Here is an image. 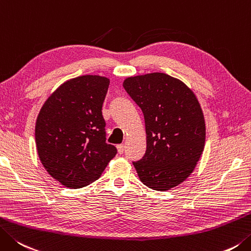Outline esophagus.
<instances>
[{
	"label": "esophagus",
	"instance_id": "1",
	"mask_svg": "<svg viewBox=\"0 0 251 251\" xmlns=\"http://www.w3.org/2000/svg\"><path fill=\"white\" fill-rule=\"evenodd\" d=\"M117 150H118V153L122 154V153H124V151H125V145L124 144L117 145Z\"/></svg>",
	"mask_w": 251,
	"mask_h": 251
}]
</instances>
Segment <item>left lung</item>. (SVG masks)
<instances>
[{
  "instance_id": "8db88e82",
  "label": "left lung",
  "mask_w": 251,
  "mask_h": 251,
  "mask_svg": "<svg viewBox=\"0 0 251 251\" xmlns=\"http://www.w3.org/2000/svg\"><path fill=\"white\" fill-rule=\"evenodd\" d=\"M124 87L144 115L146 152L133 162L140 180L167 191L190 176L205 144V121L196 94L165 73L126 77Z\"/></svg>"
}]
</instances>
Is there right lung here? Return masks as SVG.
<instances>
[{
  "instance_id": "add662e5",
  "label": "right lung",
  "mask_w": 251,
  "mask_h": 251,
  "mask_svg": "<svg viewBox=\"0 0 251 251\" xmlns=\"http://www.w3.org/2000/svg\"><path fill=\"white\" fill-rule=\"evenodd\" d=\"M109 78L83 75L61 84L38 113L37 153L42 166L64 187L78 189L100 177L117 149L106 143L101 108Z\"/></svg>"
}]
</instances>
